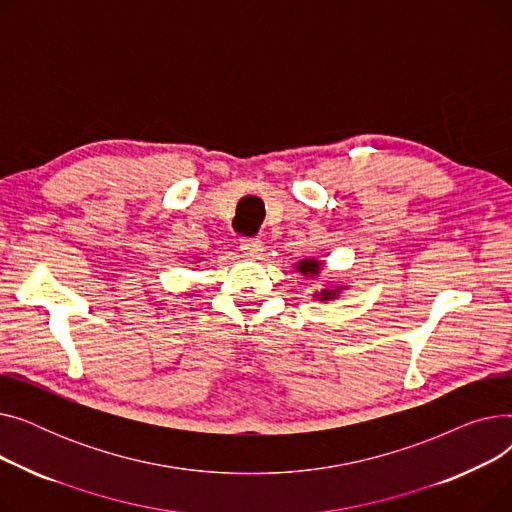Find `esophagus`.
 <instances>
[{"label":"esophagus","instance_id":"1","mask_svg":"<svg viewBox=\"0 0 512 512\" xmlns=\"http://www.w3.org/2000/svg\"><path fill=\"white\" fill-rule=\"evenodd\" d=\"M240 251L251 259H259L263 255V242H261V238H242Z\"/></svg>","mask_w":512,"mask_h":512}]
</instances>
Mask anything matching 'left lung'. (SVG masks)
<instances>
[{"mask_svg": "<svg viewBox=\"0 0 512 512\" xmlns=\"http://www.w3.org/2000/svg\"><path fill=\"white\" fill-rule=\"evenodd\" d=\"M321 261H317L315 257H307V259H301L299 263H294V270H297L299 274H303V276H307V278H315V276H319V272H321ZM344 290V286H340V284H332V286H326L324 290H319V292H315L313 297L317 299V301H334V299H338L340 297V292Z\"/></svg>", "mask_w": 512, "mask_h": 512, "instance_id": "left-lung-1", "label": "left lung"}]
</instances>
